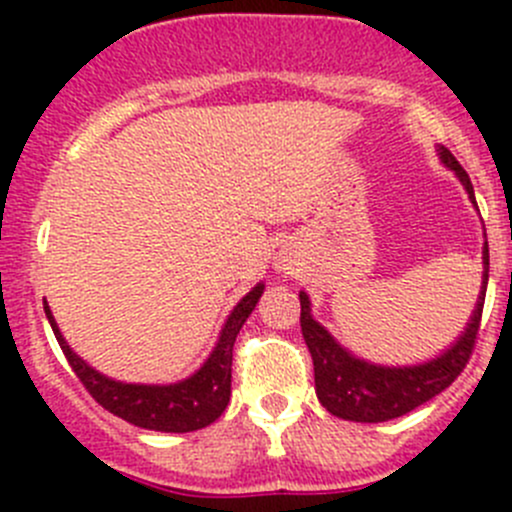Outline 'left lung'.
<instances>
[{
  "label": "left lung",
  "mask_w": 512,
  "mask_h": 512,
  "mask_svg": "<svg viewBox=\"0 0 512 512\" xmlns=\"http://www.w3.org/2000/svg\"><path fill=\"white\" fill-rule=\"evenodd\" d=\"M436 153L441 163L461 180L473 208H478L471 178L461 168V163L453 158L448 148L438 146ZM485 287H488V242H483V282H480L476 307H473L466 329L458 334L451 347L443 349L438 356L421 361V364L406 366L374 364V361L361 359L347 347H342L329 334V329L314 319L312 299L302 289L299 292V304H302L299 324H302L304 342H307L314 361V389H317L319 404L329 414L344 418V421L381 423L409 414L416 406L426 404L428 399L441 394L456 381V376L461 374L473 352L480 312H483L485 302Z\"/></svg>",
  "instance_id": "1"
}]
</instances>
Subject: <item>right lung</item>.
<instances>
[{"label": "right lung", "instance_id": "1", "mask_svg": "<svg viewBox=\"0 0 512 512\" xmlns=\"http://www.w3.org/2000/svg\"><path fill=\"white\" fill-rule=\"evenodd\" d=\"M262 292H265V285L257 282L232 307L208 359L200 364V369H195L193 374L175 381V384H126V381H116L111 376L101 374L69 347L46 299L44 312L74 374L79 376L81 384L89 389V394L103 409L123 418V421L133 423V426L148 428V431L188 433L210 426L227 409L232 381V347H235L242 324L247 322L255 304L260 302Z\"/></svg>", "mask_w": 512, "mask_h": 512}]
</instances>
